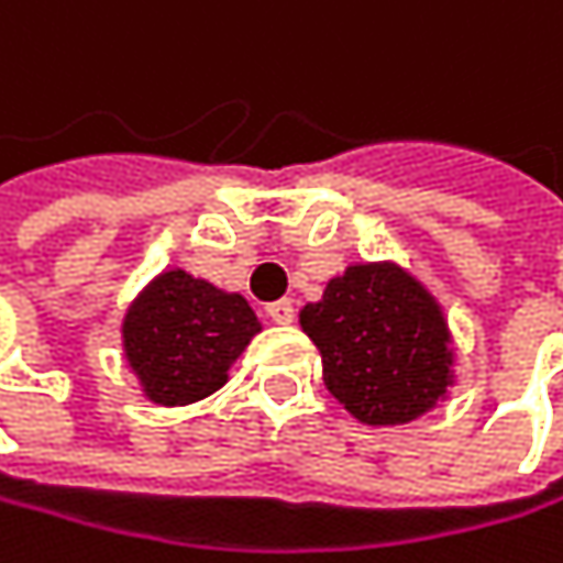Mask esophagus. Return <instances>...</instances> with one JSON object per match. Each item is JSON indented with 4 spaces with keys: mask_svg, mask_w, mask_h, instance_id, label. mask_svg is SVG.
I'll list each match as a JSON object with an SVG mask.
<instances>
[{
    "mask_svg": "<svg viewBox=\"0 0 563 563\" xmlns=\"http://www.w3.org/2000/svg\"><path fill=\"white\" fill-rule=\"evenodd\" d=\"M266 317L273 320V323H294V317H297V310H294V303L290 300H276V303H269L266 307Z\"/></svg>",
    "mask_w": 563,
    "mask_h": 563,
    "instance_id": "34e87169",
    "label": "esophagus"
}]
</instances>
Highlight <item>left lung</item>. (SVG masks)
I'll use <instances>...</instances> for the list:
<instances>
[{"mask_svg": "<svg viewBox=\"0 0 563 563\" xmlns=\"http://www.w3.org/2000/svg\"><path fill=\"white\" fill-rule=\"evenodd\" d=\"M333 399L366 426H406L455 383V350L439 300L399 263H353L323 300L300 310Z\"/></svg>", "mask_w": 563, "mask_h": 563, "instance_id": "left-lung-1", "label": "left lung"}]
</instances>
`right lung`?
<instances>
[{"mask_svg": "<svg viewBox=\"0 0 563 563\" xmlns=\"http://www.w3.org/2000/svg\"><path fill=\"white\" fill-rule=\"evenodd\" d=\"M256 333L260 320L240 294L180 266L157 273L121 320L124 360L154 406H190L217 393Z\"/></svg>", "mask_w": 563, "mask_h": 563, "instance_id": "obj_1", "label": "right lung"}]
</instances>
